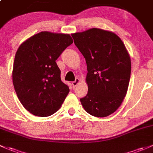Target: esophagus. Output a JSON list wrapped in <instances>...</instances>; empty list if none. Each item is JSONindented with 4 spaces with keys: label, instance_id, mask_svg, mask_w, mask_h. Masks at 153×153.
Here are the masks:
<instances>
[{
    "label": "esophagus",
    "instance_id": "obj_1",
    "mask_svg": "<svg viewBox=\"0 0 153 153\" xmlns=\"http://www.w3.org/2000/svg\"><path fill=\"white\" fill-rule=\"evenodd\" d=\"M79 82H80V79H79L77 78V79H75V81H74L73 82H72V85H73L74 87H76V86Z\"/></svg>",
    "mask_w": 153,
    "mask_h": 153
}]
</instances>
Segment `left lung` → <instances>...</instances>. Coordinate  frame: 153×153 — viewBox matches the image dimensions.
Masks as SVG:
<instances>
[{
  "mask_svg": "<svg viewBox=\"0 0 153 153\" xmlns=\"http://www.w3.org/2000/svg\"><path fill=\"white\" fill-rule=\"evenodd\" d=\"M85 58L88 91L80 99L85 111L106 117L120 107L131 73L130 56L120 37L112 31L93 28L71 34Z\"/></svg>",
  "mask_w": 153,
  "mask_h": 153,
  "instance_id": "obj_1",
  "label": "left lung"
}]
</instances>
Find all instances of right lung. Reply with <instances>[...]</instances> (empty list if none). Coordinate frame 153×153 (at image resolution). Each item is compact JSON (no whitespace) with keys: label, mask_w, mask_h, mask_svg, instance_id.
Here are the masks:
<instances>
[{"label":"right lung","mask_w":153,"mask_h":153,"mask_svg":"<svg viewBox=\"0 0 153 153\" xmlns=\"http://www.w3.org/2000/svg\"><path fill=\"white\" fill-rule=\"evenodd\" d=\"M73 43L69 34L41 32L31 36L15 53L12 82L19 100L34 116L45 117L60 108L68 94L56 60Z\"/></svg>","instance_id":"right-lung-1"}]
</instances>
